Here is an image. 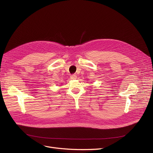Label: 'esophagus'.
Returning <instances> with one entry per match:
<instances>
[{
  "label": "esophagus",
  "mask_w": 153,
  "mask_h": 153,
  "mask_svg": "<svg viewBox=\"0 0 153 153\" xmlns=\"http://www.w3.org/2000/svg\"><path fill=\"white\" fill-rule=\"evenodd\" d=\"M71 78L72 79H77V76H76V74L71 75Z\"/></svg>",
  "instance_id": "obj_1"
}]
</instances>
